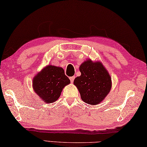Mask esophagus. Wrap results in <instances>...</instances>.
<instances>
[{
  "mask_svg": "<svg viewBox=\"0 0 147 147\" xmlns=\"http://www.w3.org/2000/svg\"><path fill=\"white\" fill-rule=\"evenodd\" d=\"M74 78H75V76H71V77H69V79H70V81H71V83H73Z\"/></svg>",
  "mask_w": 147,
  "mask_h": 147,
  "instance_id": "obj_1",
  "label": "esophagus"
}]
</instances>
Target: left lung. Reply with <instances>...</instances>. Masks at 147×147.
<instances>
[{
    "instance_id": "left-lung-1",
    "label": "left lung",
    "mask_w": 147,
    "mask_h": 147,
    "mask_svg": "<svg viewBox=\"0 0 147 147\" xmlns=\"http://www.w3.org/2000/svg\"><path fill=\"white\" fill-rule=\"evenodd\" d=\"M81 76L74 80L82 100L90 105H98L110 92L112 80L108 71L100 61L87 59L80 65Z\"/></svg>"
}]
</instances>
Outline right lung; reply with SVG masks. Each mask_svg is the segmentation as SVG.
I'll list each match as a JSON object with an SVG mask.
<instances>
[{
  "label": "right lung",
  "instance_id": "add662e5",
  "mask_svg": "<svg viewBox=\"0 0 147 147\" xmlns=\"http://www.w3.org/2000/svg\"><path fill=\"white\" fill-rule=\"evenodd\" d=\"M34 92L45 103H53L59 98L64 87L70 83L63 68L47 65L34 76Z\"/></svg>",
  "mask_w": 147,
  "mask_h": 147
}]
</instances>
